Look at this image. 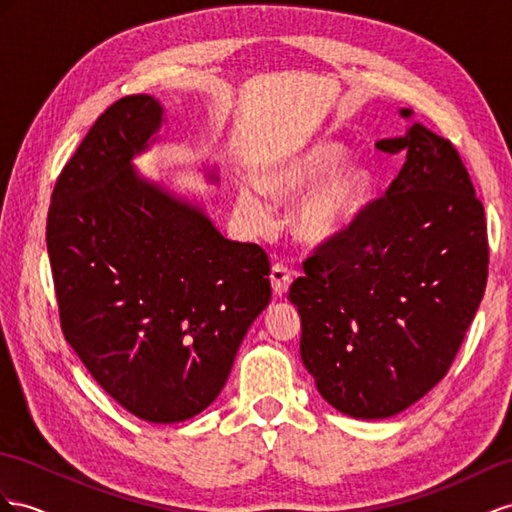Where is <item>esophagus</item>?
Listing matches in <instances>:
<instances>
[{"label":"esophagus","instance_id":"esophagus-1","mask_svg":"<svg viewBox=\"0 0 512 512\" xmlns=\"http://www.w3.org/2000/svg\"><path fill=\"white\" fill-rule=\"evenodd\" d=\"M270 285H272V292L277 296L287 294V290H290V285H292L290 268L283 264H274L270 270Z\"/></svg>","mask_w":512,"mask_h":512}]
</instances>
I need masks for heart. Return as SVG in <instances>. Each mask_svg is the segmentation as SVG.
Instances as JSON below:
<instances>
[{"instance_id":"obj_1","label":"heart","mask_w":512,"mask_h":512,"mask_svg":"<svg viewBox=\"0 0 512 512\" xmlns=\"http://www.w3.org/2000/svg\"><path fill=\"white\" fill-rule=\"evenodd\" d=\"M346 149L331 138H309L261 168L255 181L235 190V207L248 225L259 229L268 222V197L294 199L307 190L294 207L296 238L320 246L348 231L372 201L374 175L357 160H338Z\"/></svg>"}]
</instances>
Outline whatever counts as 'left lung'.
Here are the masks:
<instances>
[{"instance_id":"1","label":"left lung","mask_w":512,"mask_h":512,"mask_svg":"<svg viewBox=\"0 0 512 512\" xmlns=\"http://www.w3.org/2000/svg\"><path fill=\"white\" fill-rule=\"evenodd\" d=\"M381 149L406 153L387 194L290 287L307 372L357 419L409 409L448 374L489 272L484 207L452 142L411 121Z\"/></svg>"}]
</instances>
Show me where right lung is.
Returning a JSON list of instances; mask_svg holds the SVG:
<instances>
[{"label":"right lung","mask_w":512,"mask_h":512,"mask_svg":"<svg viewBox=\"0 0 512 512\" xmlns=\"http://www.w3.org/2000/svg\"><path fill=\"white\" fill-rule=\"evenodd\" d=\"M164 123L151 95L112 103L62 168L47 214L64 339L116 402L153 424L218 398L270 303L257 244L227 240L199 203L136 170Z\"/></svg>","instance_id":"1"}]
</instances>
